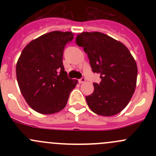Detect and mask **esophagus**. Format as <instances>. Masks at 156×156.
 <instances>
[{
	"label": "esophagus",
	"instance_id": "obj_1",
	"mask_svg": "<svg viewBox=\"0 0 156 156\" xmlns=\"http://www.w3.org/2000/svg\"><path fill=\"white\" fill-rule=\"evenodd\" d=\"M85 81H86L85 78H81V79L78 80V82H79L80 84H82V83H84V82H85Z\"/></svg>",
	"mask_w": 156,
	"mask_h": 156
}]
</instances>
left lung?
I'll list each match as a JSON object with an SVG mask.
<instances>
[{
    "mask_svg": "<svg viewBox=\"0 0 156 156\" xmlns=\"http://www.w3.org/2000/svg\"><path fill=\"white\" fill-rule=\"evenodd\" d=\"M78 46L87 53L94 72L100 74V84L86 97L91 111L102 116L121 112L134 93L137 78L136 61L125 44L103 33L82 32L76 37Z\"/></svg>",
    "mask_w": 156,
    "mask_h": 156,
    "instance_id": "obj_1",
    "label": "left lung"
}]
</instances>
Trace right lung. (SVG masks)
<instances>
[{
	"mask_svg": "<svg viewBox=\"0 0 156 156\" xmlns=\"http://www.w3.org/2000/svg\"><path fill=\"white\" fill-rule=\"evenodd\" d=\"M73 35L60 31L43 34L29 42L18 59L19 87L26 103L37 112L51 115L63 109L78 83L67 77L62 63L64 48Z\"/></svg>",
	"mask_w": 156,
	"mask_h": 156,
	"instance_id": "obj_1",
	"label": "right lung"
}]
</instances>
